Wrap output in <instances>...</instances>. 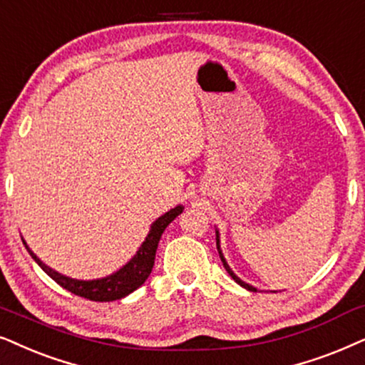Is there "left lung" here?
Wrapping results in <instances>:
<instances>
[{
  "instance_id": "1",
  "label": "left lung",
  "mask_w": 365,
  "mask_h": 365,
  "mask_svg": "<svg viewBox=\"0 0 365 365\" xmlns=\"http://www.w3.org/2000/svg\"><path fill=\"white\" fill-rule=\"evenodd\" d=\"M217 249H218V255H220V259H222V264H223V267H225V270L228 272V275H230V277H232V279H233V280H235V282H237V284H239V285H242V287H244V289H247V290H250V292H257V289H255V287H252V285H249V284H245V282H242V280L239 279V277H237L235 274H233V272H232V269H230V267H228V265H227V262H225V259H223V255H222V252H220V245H218V232H217Z\"/></svg>"
}]
</instances>
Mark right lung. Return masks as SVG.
Wrapping results in <instances>:
<instances>
[{"mask_svg": "<svg viewBox=\"0 0 365 365\" xmlns=\"http://www.w3.org/2000/svg\"><path fill=\"white\" fill-rule=\"evenodd\" d=\"M182 212H183V207L178 205L165 213V215L160 217L158 220L152 225V230H150L148 237L145 239L142 247H140L137 255H135L133 259L123 267V269L115 272L113 275H108L105 277V279H98V280H76V279H70V277L58 274V272L51 270L50 267L43 264V262L38 259L30 249H28L26 242L23 240V244L28 249V252H30L33 259H35L36 264L40 265L58 285H61L63 289H66L68 292L80 295V297L83 299L93 300V302H111V300L123 299L125 295L132 294L133 290H137L140 285L148 279V275L152 274V269L155 264V254H157L160 237H162V233L165 228H167L168 223L172 222L175 217L180 215Z\"/></svg>", "mask_w": 365, "mask_h": 365, "instance_id": "right-lung-1", "label": "right lung"}]
</instances>
